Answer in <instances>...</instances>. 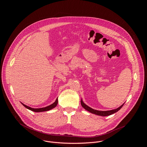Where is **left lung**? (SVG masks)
Segmentation results:
<instances>
[{
	"mask_svg": "<svg viewBox=\"0 0 147 147\" xmlns=\"http://www.w3.org/2000/svg\"><path fill=\"white\" fill-rule=\"evenodd\" d=\"M81 104L82 106H83V107L86 110L88 111L89 112L97 115H100V116H102V117H105V116H108V115H110L116 112H117L118 110H119L123 106L124 104L121 105V106H119V107H118L117 109H113V110H107V111H100V110H97L95 109H93L91 107H90L89 106H88V105H86L85 103H84L83 100H81Z\"/></svg>",
	"mask_w": 147,
	"mask_h": 147,
	"instance_id": "1",
	"label": "left lung"
}]
</instances>
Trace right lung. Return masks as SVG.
I'll use <instances>...</instances> for the list:
<instances>
[{
	"instance_id": "right-lung-1",
	"label": "right lung",
	"mask_w": 147,
	"mask_h": 147,
	"mask_svg": "<svg viewBox=\"0 0 147 147\" xmlns=\"http://www.w3.org/2000/svg\"><path fill=\"white\" fill-rule=\"evenodd\" d=\"M21 104L23 105L24 107H25L26 109L30 110H32L33 111H34V112H43V111H49L50 110H51L53 109H54V107H55L57 106V105L58 103V98L56 99L55 101L51 105H49V106H47L46 107H42V108H32L27 105H25L24 104H22V102H21Z\"/></svg>"
}]
</instances>
